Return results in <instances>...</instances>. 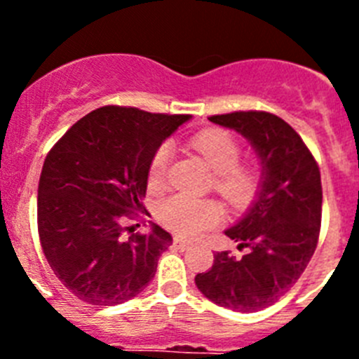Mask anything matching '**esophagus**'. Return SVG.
<instances>
[{
  "label": "esophagus",
  "instance_id": "34e87169",
  "mask_svg": "<svg viewBox=\"0 0 359 359\" xmlns=\"http://www.w3.org/2000/svg\"><path fill=\"white\" fill-rule=\"evenodd\" d=\"M174 246L180 250H185L187 246H189V243H187L185 239H180V237H174Z\"/></svg>",
  "mask_w": 359,
  "mask_h": 359
}]
</instances>
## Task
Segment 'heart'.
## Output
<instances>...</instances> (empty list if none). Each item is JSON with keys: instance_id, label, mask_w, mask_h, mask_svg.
I'll return each mask as SVG.
<instances>
[{"instance_id": "heart-1", "label": "heart", "mask_w": 359, "mask_h": 359, "mask_svg": "<svg viewBox=\"0 0 359 359\" xmlns=\"http://www.w3.org/2000/svg\"><path fill=\"white\" fill-rule=\"evenodd\" d=\"M190 145L201 154L205 163L215 172L217 192L233 205H243L257 189V172L250 165L239 163L241 145L224 129H207L192 138ZM172 147L161 144L149 163V187L160 189L169 170ZM158 219L163 226L182 237H196L214 228L223 219V208L214 199H198L176 194L165 199L158 208Z\"/></svg>"}]
</instances>
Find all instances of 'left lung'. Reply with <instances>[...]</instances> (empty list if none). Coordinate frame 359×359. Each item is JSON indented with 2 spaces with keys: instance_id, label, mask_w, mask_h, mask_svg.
I'll return each instance as SVG.
<instances>
[{
  "instance_id": "8db88e82",
  "label": "left lung",
  "mask_w": 359,
  "mask_h": 359,
  "mask_svg": "<svg viewBox=\"0 0 359 359\" xmlns=\"http://www.w3.org/2000/svg\"><path fill=\"white\" fill-rule=\"evenodd\" d=\"M233 129L261 160V185L239 223L224 233L246 248L241 259L217 252L196 286L208 300L241 313L271 306L304 273L315 253L322 223L320 169L298 133L266 111H236L210 116Z\"/></svg>"
}]
</instances>
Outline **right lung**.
Segmentation results:
<instances>
[{
  "mask_svg": "<svg viewBox=\"0 0 359 359\" xmlns=\"http://www.w3.org/2000/svg\"><path fill=\"white\" fill-rule=\"evenodd\" d=\"M189 115L104 106L82 116L44 160L37 228L44 257L75 297L116 306L144 291L172 236L151 223L123 239V217L149 215V163Z\"/></svg>",
  "mask_w": 359,
  "mask_h": 359,
  "instance_id": "add662e5",
  "label": "right lung"
}]
</instances>
